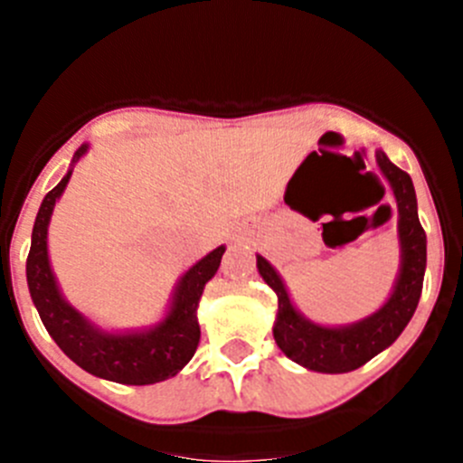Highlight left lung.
<instances>
[{"label":"left lung","mask_w":463,"mask_h":463,"mask_svg":"<svg viewBox=\"0 0 463 463\" xmlns=\"http://www.w3.org/2000/svg\"><path fill=\"white\" fill-rule=\"evenodd\" d=\"M375 162L387 178L399 206L401 271L394 292L378 313L347 326H320L306 320L289 301L276 269L257 255L260 276L278 294V317L273 338L292 362L317 373H347L390 347L406 329L420 304L424 269H427V234L417 218V199L411 175L392 165L383 150H375Z\"/></svg>","instance_id":"obj_1"}]
</instances>
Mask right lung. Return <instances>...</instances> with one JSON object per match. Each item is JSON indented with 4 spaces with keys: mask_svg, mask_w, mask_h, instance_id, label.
Returning a JSON list of instances; mask_svg holds the SVG:
<instances>
[{
    "mask_svg": "<svg viewBox=\"0 0 463 463\" xmlns=\"http://www.w3.org/2000/svg\"><path fill=\"white\" fill-rule=\"evenodd\" d=\"M85 150L88 146H80L73 155V162L85 155ZM69 178L71 171L43 196L32 229L27 285L41 322L60 350L71 362L79 364L80 369L97 378L122 384H153L174 378L196 353L202 336L196 322V306L206 282L218 271L224 245L208 252L181 278L169 315L157 326L148 331H132V334H109L97 329L64 301L48 261V222Z\"/></svg>",
    "mask_w": 463,
    "mask_h": 463,
    "instance_id": "add662e5",
    "label": "right lung"
}]
</instances>
